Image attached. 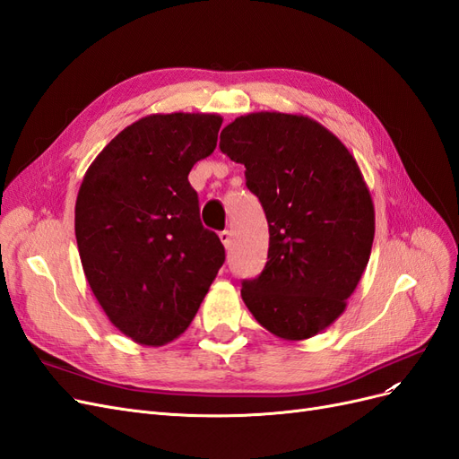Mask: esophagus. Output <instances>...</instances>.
<instances>
[{
  "instance_id": "1",
  "label": "esophagus",
  "mask_w": 459,
  "mask_h": 459,
  "mask_svg": "<svg viewBox=\"0 0 459 459\" xmlns=\"http://www.w3.org/2000/svg\"><path fill=\"white\" fill-rule=\"evenodd\" d=\"M220 241L224 243V247H226V248H230V245H231V231H228V230L220 231Z\"/></svg>"
}]
</instances>
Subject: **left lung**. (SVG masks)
<instances>
[{
    "mask_svg": "<svg viewBox=\"0 0 459 459\" xmlns=\"http://www.w3.org/2000/svg\"><path fill=\"white\" fill-rule=\"evenodd\" d=\"M221 152L245 164L266 212L268 262L241 297L256 322L304 341L344 312L368 266L375 208L356 159L314 118L251 113L220 134Z\"/></svg>",
    "mask_w": 459,
    "mask_h": 459,
    "instance_id": "left-lung-1",
    "label": "left lung"
}]
</instances>
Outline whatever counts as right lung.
I'll list each match as a JSON object with an SVG mask.
<instances>
[{"label":"right lung","mask_w":459,"mask_h":459,"mask_svg":"<svg viewBox=\"0 0 459 459\" xmlns=\"http://www.w3.org/2000/svg\"><path fill=\"white\" fill-rule=\"evenodd\" d=\"M220 126L221 117L206 113L143 117L107 143L82 179V268L110 324L140 344L182 335L226 260L187 179L212 155Z\"/></svg>","instance_id":"obj_1"}]
</instances>
